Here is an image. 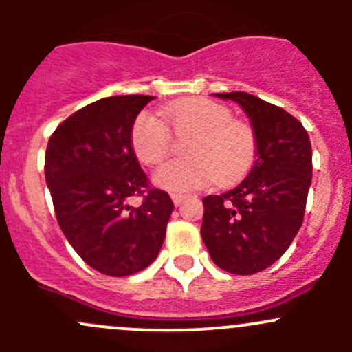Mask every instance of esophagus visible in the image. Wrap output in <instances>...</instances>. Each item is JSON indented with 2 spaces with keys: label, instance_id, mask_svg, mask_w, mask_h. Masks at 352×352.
<instances>
[{
  "label": "esophagus",
  "instance_id": "1",
  "mask_svg": "<svg viewBox=\"0 0 352 352\" xmlns=\"http://www.w3.org/2000/svg\"><path fill=\"white\" fill-rule=\"evenodd\" d=\"M186 197H187L186 194H172V201H173V204H175V206L182 204L184 199H186Z\"/></svg>",
  "mask_w": 352,
  "mask_h": 352
}]
</instances>
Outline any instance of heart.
<instances>
[{"label":"heart","mask_w":352,"mask_h":352,"mask_svg":"<svg viewBox=\"0 0 352 352\" xmlns=\"http://www.w3.org/2000/svg\"><path fill=\"white\" fill-rule=\"evenodd\" d=\"M163 119L184 144L186 158L165 163L155 172L156 186L186 192L216 180L232 184L255 163L257 134L250 124L233 119L226 105L209 98L172 102L162 109ZM131 146L144 165H158L172 151L168 127L151 112H141L131 129Z\"/></svg>","instance_id":"heart-1"}]
</instances>
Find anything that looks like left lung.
Instances as JSON below:
<instances>
[{
	"label": "left lung",
	"instance_id": "1",
	"mask_svg": "<svg viewBox=\"0 0 352 352\" xmlns=\"http://www.w3.org/2000/svg\"><path fill=\"white\" fill-rule=\"evenodd\" d=\"M216 97L242 105L258 151L239 186L202 199L201 235L219 269L255 274L285 254L303 223L311 184L310 138L296 117L255 95L232 91Z\"/></svg>",
	"mask_w": 352,
	"mask_h": 352
}]
</instances>
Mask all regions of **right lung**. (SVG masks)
Returning <instances> with one entry per match:
<instances>
[{"label":"right lung","mask_w":352,"mask_h":352,"mask_svg":"<svg viewBox=\"0 0 352 352\" xmlns=\"http://www.w3.org/2000/svg\"><path fill=\"white\" fill-rule=\"evenodd\" d=\"M153 98H102L49 138L44 170L56 218L76 254L102 274L143 271L165 240L173 202L150 186L131 146L134 120ZM134 195L144 197L138 208L129 206Z\"/></svg>","instance_id":"add662e5"}]
</instances>
